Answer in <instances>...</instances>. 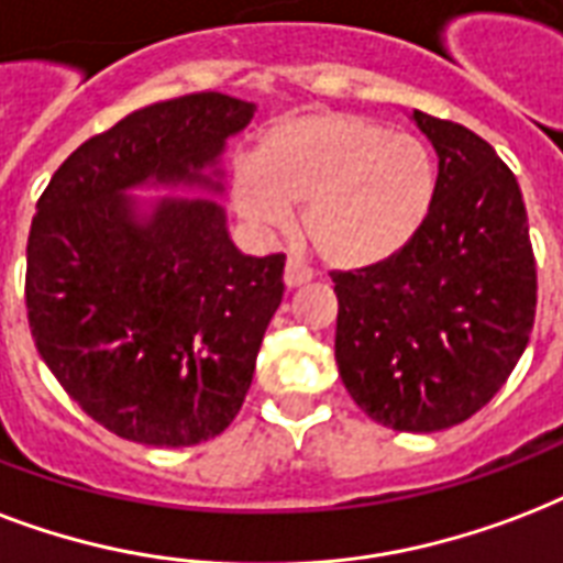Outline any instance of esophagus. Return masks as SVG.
<instances>
[{
	"label": "esophagus",
	"mask_w": 563,
	"mask_h": 563,
	"mask_svg": "<svg viewBox=\"0 0 563 563\" xmlns=\"http://www.w3.org/2000/svg\"><path fill=\"white\" fill-rule=\"evenodd\" d=\"M307 280H310V272H307L303 265L295 263V260H289L286 268H283V283H286V289H298V286H303Z\"/></svg>",
	"instance_id": "34e87169"
}]
</instances>
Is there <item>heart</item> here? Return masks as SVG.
Wrapping results in <instances>:
<instances>
[{
	"instance_id": "heart-1",
	"label": "heart",
	"mask_w": 563,
	"mask_h": 563,
	"mask_svg": "<svg viewBox=\"0 0 563 563\" xmlns=\"http://www.w3.org/2000/svg\"><path fill=\"white\" fill-rule=\"evenodd\" d=\"M437 188L431 150L349 111H307L274 123L253 162H239L230 200L260 233H280L300 209V235L321 263L357 272L396 256L422 227Z\"/></svg>"
}]
</instances>
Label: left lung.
Masks as SVG:
<instances>
[{
    "label": "left lung",
    "instance_id": "8db88e82",
    "mask_svg": "<svg viewBox=\"0 0 563 563\" xmlns=\"http://www.w3.org/2000/svg\"><path fill=\"white\" fill-rule=\"evenodd\" d=\"M440 174L413 239L333 274L336 363L357 407L396 431H443L490 401L529 345L538 265L520 183L472 129L413 111Z\"/></svg>",
    "mask_w": 563,
    "mask_h": 563
}]
</instances>
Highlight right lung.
Returning a JSON list of instances; mask_svg holds the SVG:
<instances>
[{"label": "right lung", "instance_id": "right-lung-1", "mask_svg": "<svg viewBox=\"0 0 563 563\" xmlns=\"http://www.w3.org/2000/svg\"><path fill=\"white\" fill-rule=\"evenodd\" d=\"M253 106L218 91L153 102L88 139L43 188L25 247L34 345L106 431L144 445L212 440L242 410L286 256H244L214 200L170 197L139 221L141 183L200 170Z\"/></svg>", "mask_w": 563, "mask_h": 563}]
</instances>
